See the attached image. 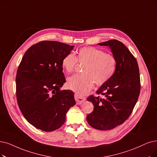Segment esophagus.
Segmentation results:
<instances>
[{"label":"esophagus","instance_id":"obj_1","mask_svg":"<svg viewBox=\"0 0 157 157\" xmlns=\"http://www.w3.org/2000/svg\"><path fill=\"white\" fill-rule=\"evenodd\" d=\"M75 99L76 100V102L77 104H81L82 103H83L84 101H86V98L81 97L77 94L75 93Z\"/></svg>","mask_w":157,"mask_h":157}]
</instances>
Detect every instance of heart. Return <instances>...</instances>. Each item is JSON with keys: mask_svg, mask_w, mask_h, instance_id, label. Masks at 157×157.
I'll return each instance as SVG.
<instances>
[{"mask_svg": "<svg viewBox=\"0 0 157 157\" xmlns=\"http://www.w3.org/2000/svg\"><path fill=\"white\" fill-rule=\"evenodd\" d=\"M77 60L80 64H84L82 73L69 77L66 86L80 96L88 93L93 88L94 82L98 86L108 82L114 75L117 66L113 55L94 47H84L78 50L77 57L73 53L66 55L62 60V67L66 73H71Z\"/></svg>", "mask_w": 157, "mask_h": 157, "instance_id": "heart-1", "label": "heart"}]
</instances>
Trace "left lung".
Segmentation results:
<instances>
[{"mask_svg":"<svg viewBox=\"0 0 157 157\" xmlns=\"http://www.w3.org/2000/svg\"><path fill=\"white\" fill-rule=\"evenodd\" d=\"M98 44L111 49L117 66L113 77L97 91L102 98L91 95L87 98L94 109L86 118L92 128L109 130L124 123L133 111L140 91L139 69L134 56L121 42L110 40Z\"/></svg>","mask_w":157,"mask_h":157,"instance_id":"obj_1","label":"left lung"}]
</instances>
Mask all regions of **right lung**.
Masks as SVG:
<instances>
[{
    "label": "right lung",
    "mask_w": 157,
    "mask_h": 157,
    "mask_svg": "<svg viewBox=\"0 0 157 157\" xmlns=\"http://www.w3.org/2000/svg\"><path fill=\"white\" fill-rule=\"evenodd\" d=\"M73 46L57 41H42L24 53L16 76L18 107L27 121L44 131L60 128L75 104L74 93L60 90L66 82L61 65Z\"/></svg>",
    "instance_id": "add662e5"
}]
</instances>
